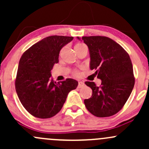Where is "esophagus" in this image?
<instances>
[{
    "instance_id": "esophagus-1",
    "label": "esophagus",
    "mask_w": 149,
    "mask_h": 149,
    "mask_svg": "<svg viewBox=\"0 0 149 149\" xmlns=\"http://www.w3.org/2000/svg\"><path fill=\"white\" fill-rule=\"evenodd\" d=\"M84 85V83L83 82V81H79V82H78V87L79 88L82 87Z\"/></svg>"
}]
</instances>
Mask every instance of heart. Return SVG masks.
<instances>
[{
    "mask_svg": "<svg viewBox=\"0 0 149 149\" xmlns=\"http://www.w3.org/2000/svg\"><path fill=\"white\" fill-rule=\"evenodd\" d=\"M83 46H86V45L84 44H83V43H78V44H77L76 45H75V49L79 48V47H83ZM62 51H61V52H62ZM74 74L75 75V76H77V75L79 74V72H78L77 71H74Z\"/></svg>",
    "mask_w": 149,
    "mask_h": 149,
    "instance_id": "b5f03b06",
    "label": "heart"
}]
</instances>
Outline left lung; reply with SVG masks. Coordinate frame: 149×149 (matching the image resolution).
<instances>
[{
    "label": "left lung",
    "mask_w": 149,
    "mask_h": 149,
    "mask_svg": "<svg viewBox=\"0 0 149 149\" xmlns=\"http://www.w3.org/2000/svg\"><path fill=\"white\" fill-rule=\"evenodd\" d=\"M81 39L89 47L90 69L97 70V78L102 79L100 87L93 81H85L92 95L84 100V104L97 117L113 116L123 108L134 88L132 60L125 49L111 38L84 36Z\"/></svg>",
    "instance_id": "8db88e82"
}]
</instances>
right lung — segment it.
<instances>
[{
  "mask_svg": "<svg viewBox=\"0 0 149 149\" xmlns=\"http://www.w3.org/2000/svg\"><path fill=\"white\" fill-rule=\"evenodd\" d=\"M73 37L52 36L44 38L24 52L19 61L15 90L24 108L33 116L48 119L61 110L69 92L77 87V81L68 78L56 82L51 75L58 63L63 46Z\"/></svg>",
  "mask_w": 149,
  "mask_h": 149,
  "instance_id": "right-lung-1",
  "label": "right lung"
}]
</instances>
